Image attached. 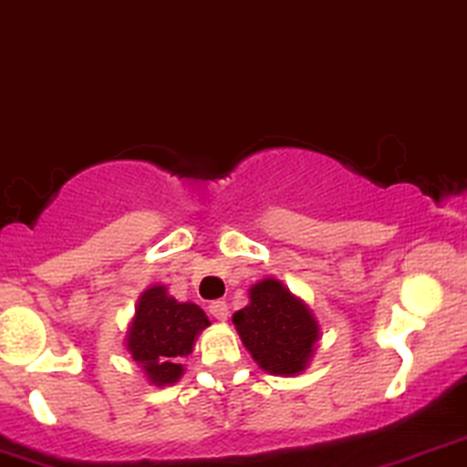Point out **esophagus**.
Returning <instances> with one entry per match:
<instances>
[{
	"mask_svg": "<svg viewBox=\"0 0 467 467\" xmlns=\"http://www.w3.org/2000/svg\"><path fill=\"white\" fill-rule=\"evenodd\" d=\"M210 314L216 321H225V318H228V303H225V300H212Z\"/></svg>",
	"mask_w": 467,
	"mask_h": 467,
	"instance_id": "34e87169",
	"label": "esophagus"
}]
</instances>
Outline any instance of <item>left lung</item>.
<instances>
[{
  "label": "left lung",
  "instance_id": "8db88e82",
  "mask_svg": "<svg viewBox=\"0 0 467 467\" xmlns=\"http://www.w3.org/2000/svg\"><path fill=\"white\" fill-rule=\"evenodd\" d=\"M233 323L253 359L273 375L300 373L318 341L312 312L277 280L253 286L251 305L239 309Z\"/></svg>",
  "mask_w": 467,
  "mask_h": 467
}]
</instances>
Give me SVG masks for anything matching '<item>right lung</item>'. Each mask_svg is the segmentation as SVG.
<instances>
[{
    "instance_id": "obj_1",
    "label": "right lung",
    "mask_w": 467,
    "mask_h": 467,
    "mask_svg": "<svg viewBox=\"0 0 467 467\" xmlns=\"http://www.w3.org/2000/svg\"><path fill=\"white\" fill-rule=\"evenodd\" d=\"M210 325L194 303H178L164 286H150L140 298L126 346L153 384H173L182 373L181 357L190 355L194 338Z\"/></svg>"
}]
</instances>
